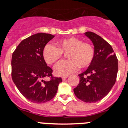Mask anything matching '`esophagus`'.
<instances>
[{
	"mask_svg": "<svg viewBox=\"0 0 128 128\" xmlns=\"http://www.w3.org/2000/svg\"><path fill=\"white\" fill-rule=\"evenodd\" d=\"M68 78V76H62V79L63 80H66V79H67Z\"/></svg>",
	"mask_w": 128,
	"mask_h": 128,
	"instance_id": "esophagus-1",
	"label": "esophagus"
}]
</instances>
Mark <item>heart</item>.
<instances>
[{
  "label": "heart",
  "mask_w": 128,
  "mask_h": 128,
  "mask_svg": "<svg viewBox=\"0 0 128 128\" xmlns=\"http://www.w3.org/2000/svg\"><path fill=\"white\" fill-rule=\"evenodd\" d=\"M56 46L47 44L42 50L45 62L52 64L67 53L68 60L59 62L54 66V72L58 76H68L76 71L79 68H86L92 64L94 58V49L88 42H82L76 37H68L57 40Z\"/></svg>",
  "instance_id": "1"
}]
</instances>
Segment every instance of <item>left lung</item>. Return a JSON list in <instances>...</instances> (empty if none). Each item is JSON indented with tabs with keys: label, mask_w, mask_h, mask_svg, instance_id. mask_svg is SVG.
Segmentation results:
<instances>
[{
	"label": "left lung",
	"mask_w": 128,
	"mask_h": 128,
	"mask_svg": "<svg viewBox=\"0 0 128 128\" xmlns=\"http://www.w3.org/2000/svg\"><path fill=\"white\" fill-rule=\"evenodd\" d=\"M85 35L94 44L92 64L79 74L80 84L74 89L76 96L86 102H96L107 95L114 85L118 74V59L111 45L93 32Z\"/></svg>",
	"instance_id": "left-lung-1"
}]
</instances>
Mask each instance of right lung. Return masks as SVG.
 <instances>
[{
	"mask_svg": "<svg viewBox=\"0 0 128 128\" xmlns=\"http://www.w3.org/2000/svg\"><path fill=\"white\" fill-rule=\"evenodd\" d=\"M49 34L39 33L24 39L12 54V78L23 96L32 102L49 101L56 94L61 78L54 77L52 70L42 56V50L54 38ZM48 76V82L42 80Z\"/></svg>",
	"mask_w": 128,
	"mask_h": 128,
	"instance_id": "add662e5",
	"label": "right lung"
}]
</instances>
